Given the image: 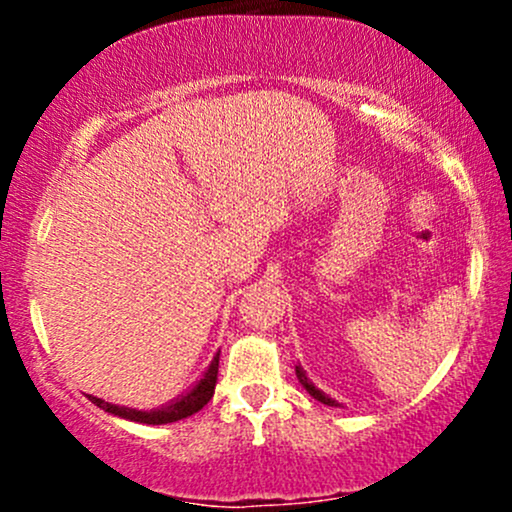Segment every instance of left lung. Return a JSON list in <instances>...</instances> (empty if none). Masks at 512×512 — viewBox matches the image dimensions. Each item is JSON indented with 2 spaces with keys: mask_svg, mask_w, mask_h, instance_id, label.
<instances>
[{
  "mask_svg": "<svg viewBox=\"0 0 512 512\" xmlns=\"http://www.w3.org/2000/svg\"><path fill=\"white\" fill-rule=\"evenodd\" d=\"M296 378H298V383H301V385L305 387V390H308V395H310V397H315L317 402L327 404V407H339V404H337V399L327 397L325 392H322V390H317V387H315L313 383H310V378H308V375H305V370H303L301 366H296Z\"/></svg>",
  "mask_w": 512,
  "mask_h": 512,
  "instance_id": "left-lung-1",
  "label": "left lung"
}]
</instances>
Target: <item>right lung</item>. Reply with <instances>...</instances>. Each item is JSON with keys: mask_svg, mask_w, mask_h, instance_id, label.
Wrapping results in <instances>:
<instances>
[{"mask_svg": "<svg viewBox=\"0 0 512 512\" xmlns=\"http://www.w3.org/2000/svg\"><path fill=\"white\" fill-rule=\"evenodd\" d=\"M216 375H219V354L214 356V361L209 363L207 373L199 378V383L187 390L185 395H180L178 399L166 404L161 409H151V411H139V409H129V407H117V404L105 402V399L91 397V402L96 407H101L108 411V414L120 416V419H129L137 421V424H151V426H161V424H173V421L187 419V416L197 414L204 404L214 397V387H216Z\"/></svg>", "mask_w": 512, "mask_h": 512, "instance_id": "obj_1", "label": "right lung"}]
</instances>
